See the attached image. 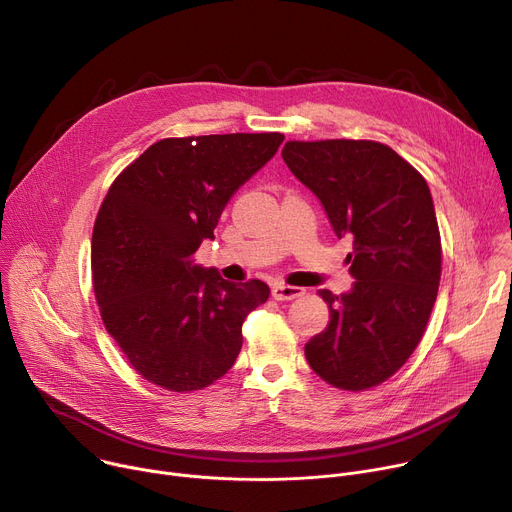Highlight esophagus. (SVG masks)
I'll return each mask as SVG.
<instances>
[{
	"instance_id": "1",
	"label": "esophagus",
	"mask_w": 512,
	"mask_h": 512,
	"mask_svg": "<svg viewBox=\"0 0 512 512\" xmlns=\"http://www.w3.org/2000/svg\"><path fill=\"white\" fill-rule=\"evenodd\" d=\"M271 296H273L275 300H279V302H283V300H294V298L304 296V287L275 283V285L271 287Z\"/></svg>"
}]
</instances>
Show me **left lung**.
<instances>
[{"instance_id":"1","label":"left lung","mask_w":512,"mask_h":512,"mask_svg":"<svg viewBox=\"0 0 512 512\" xmlns=\"http://www.w3.org/2000/svg\"><path fill=\"white\" fill-rule=\"evenodd\" d=\"M283 162L320 200L348 253L354 283L334 296L324 332L306 344L326 383L362 391L395 375L419 344L442 275V241L431 192L389 145L364 139L287 141Z\"/></svg>"}]
</instances>
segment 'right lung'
I'll return each instance as SVG.
<instances>
[{
    "label": "right lung",
    "instance_id": "add662e5",
    "mask_svg": "<svg viewBox=\"0 0 512 512\" xmlns=\"http://www.w3.org/2000/svg\"><path fill=\"white\" fill-rule=\"evenodd\" d=\"M281 133L170 137L109 188L93 229V283L107 332L131 367L184 393L221 379L267 283H233L194 261L225 206L277 152Z\"/></svg>",
    "mask_w": 512,
    "mask_h": 512
}]
</instances>
